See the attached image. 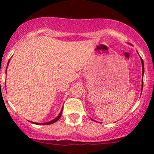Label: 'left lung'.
I'll list each match as a JSON object with an SVG mask.
<instances>
[{"label": "left lung", "mask_w": 154, "mask_h": 154, "mask_svg": "<svg viewBox=\"0 0 154 154\" xmlns=\"http://www.w3.org/2000/svg\"><path fill=\"white\" fill-rule=\"evenodd\" d=\"M141 61H142V79H143V74L144 72V63H143V60L141 58ZM142 88H143V80H142Z\"/></svg>", "instance_id": "8db88e82"}]
</instances>
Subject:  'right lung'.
<instances>
[{"label":"right lung","mask_w":154,"mask_h":154,"mask_svg":"<svg viewBox=\"0 0 154 154\" xmlns=\"http://www.w3.org/2000/svg\"><path fill=\"white\" fill-rule=\"evenodd\" d=\"M62 112H63V109H62V111L60 112V113L59 114V116H57V118H56L55 119H54V120L51 121V122H46V123H42V124H39V123H33V124H36V125H51V124L53 123H55L56 122H57V121L59 120V119H60V117H61L62 116Z\"/></svg>","instance_id":"obj_1"}]
</instances>
